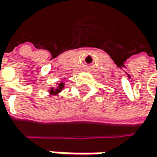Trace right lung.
I'll use <instances>...</instances> for the list:
<instances>
[{"label": "right lung", "instance_id": "1", "mask_svg": "<svg viewBox=\"0 0 157 157\" xmlns=\"http://www.w3.org/2000/svg\"><path fill=\"white\" fill-rule=\"evenodd\" d=\"M63 87H64V84L61 83V84L58 85V87H57L56 90H53V89L52 88V89H51V93H52H52H53V94H56V93H58V92L60 91V90H62Z\"/></svg>", "mask_w": 157, "mask_h": 157}]
</instances>
